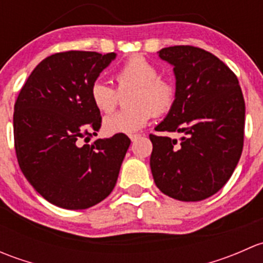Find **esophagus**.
<instances>
[{"label": "esophagus", "mask_w": 263, "mask_h": 263, "mask_svg": "<svg viewBox=\"0 0 263 263\" xmlns=\"http://www.w3.org/2000/svg\"><path fill=\"white\" fill-rule=\"evenodd\" d=\"M140 137V135L139 134H136V135H131V136H129V139L132 140V141H135V140H137Z\"/></svg>", "instance_id": "obj_1"}]
</instances>
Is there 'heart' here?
<instances>
[{
  "label": "heart",
  "instance_id": "b5f03b06",
  "mask_svg": "<svg viewBox=\"0 0 263 263\" xmlns=\"http://www.w3.org/2000/svg\"><path fill=\"white\" fill-rule=\"evenodd\" d=\"M117 90L103 81L92 82L90 99L99 112L108 115L116 109L119 94L127 91V109L108 116L103 128L108 135H131L146 126L151 116L168 113L177 99L176 84L159 76V68L142 55L128 58L115 75Z\"/></svg>",
  "mask_w": 263,
  "mask_h": 263
}]
</instances>
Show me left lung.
<instances>
[{"label":"left lung","mask_w":263,"mask_h":263,"mask_svg":"<svg viewBox=\"0 0 263 263\" xmlns=\"http://www.w3.org/2000/svg\"><path fill=\"white\" fill-rule=\"evenodd\" d=\"M174 66L177 99L159 132L184 134L181 142L150 135V168L156 187L179 201H202L229 181L245 142L246 104L235 73L205 49L163 48Z\"/></svg>","instance_id":"8db88e82"}]
</instances>
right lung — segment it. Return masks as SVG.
<instances>
[{"label": "right lung", "mask_w": 263, "mask_h": 263, "mask_svg": "<svg viewBox=\"0 0 263 263\" xmlns=\"http://www.w3.org/2000/svg\"><path fill=\"white\" fill-rule=\"evenodd\" d=\"M115 58L54 53L34 68L15 102L18 166L39 195L62 209L82 210L108 197L131 144L124 134L87 144L102 126L90 87Z\"/></svg>", "instance_id": "1"}]
</instances>
